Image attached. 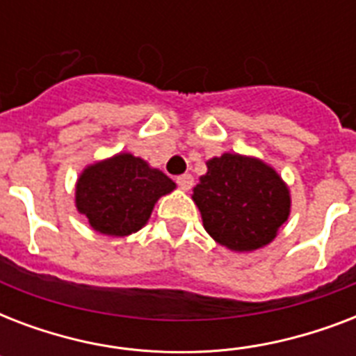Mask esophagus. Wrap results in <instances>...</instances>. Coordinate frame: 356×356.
<instances>
[{
	"instance_id": "1",
	"label": "esophagus",
	"mask_w": 356,
	"mask_h": 356,
	"mask_svg": "<svg viewBox=\"0 0 356 356\" xmlns=\"http://www.w3.org/2000/svg\"><path fill=\"white\" fill-rule=\"evenodd\" d=\"M175 183H177L183 190H190L192 188V184H194V177H192L190 173H183V175H179V177L175 179Z\"/></svg>"
}]
</instances>
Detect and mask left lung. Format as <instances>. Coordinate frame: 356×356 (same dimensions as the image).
Returning <instances> with one entry per match:
<instances>
[{
  "instance_id": "1",
  "label": "left lung",
  "mask_w": 356,
  "mask_h": 356,
  "mask_svg": "<svg viewBox=\"0 0 356 356\" xmlns=\"http://www.w3.org/2000/svg\"><path fill=\"white\" fill-rule=\"evenodd\" d=\"M192 197L207 233L233 251L270 243L290 214L288 188L275 170L231 153L207 162Z\"/></svg>"
}]
</instances>
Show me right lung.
I'll list each match as a JSON object with an SVG mask.
<instances>
[{
	"instance_id": "1",
	"label": "right lung",
	"mask_w": 356,
	"mask_h": 356,
	"mask_svg": "<svg viewBox=\"0 0 356 356\" xmlns=\"http://www.w3.org/2000/svg\"><path fill=\"white\" fill-rule=\"evenodd\" d=\"M173 188L175 183L164 173L123 153L86 168L77 181L75 203L96 231L127 236L144 227L156 200Z\"/></svg>"
}]
</instances>
